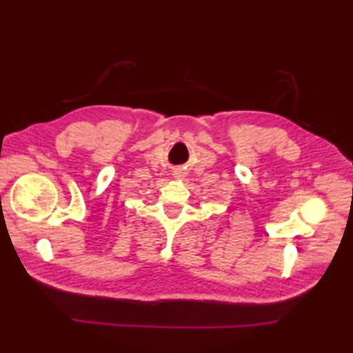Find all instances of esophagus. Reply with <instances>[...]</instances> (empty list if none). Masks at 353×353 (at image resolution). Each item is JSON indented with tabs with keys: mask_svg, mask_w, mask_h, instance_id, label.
I'll return each mask as SVG.
<instances>
[{
	"mask_svg": "<svg viewBox=\"0 0 353 353\" xmlns=\"http://www.w3.org/2000/svg\"><path fill=\"white\" fill-rule=\"evenodd\" d=\"M183 176H185L183 170H176V171H174V177H176V179H183Z\"/></svg>",
	"mask_w": 353,
	"mask_h": 353,
	"instance_id": "esophagus-1",
	"label": "esophagus"
}]
</instances>
